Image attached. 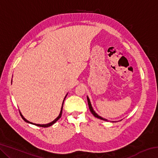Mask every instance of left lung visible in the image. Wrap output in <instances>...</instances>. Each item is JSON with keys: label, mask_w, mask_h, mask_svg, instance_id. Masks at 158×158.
Here are the masks:
<instances>
[{"label": "left lung", "mask_w": 158, "mask_h": 158, "mask_svg": "<svg viewBox=\"0 0 158 158\" xmlns=\"http://www.w3.org/2000/svg\"><path fill=\"white\" fill-rule=\"evenodd\" d=\"M87 100H88V105H89V109H90V112H91V113L93 114V115L94 116H95L96 118H100V119H102V120H104V121H106V120L105 119V118H102L101 116H99V115H98L97 114L95 113V111L93 110V107H92V106H91V104H90V100H89V98L87 97Z\"/></svg>", "instance_id": "1"}]
</instances>
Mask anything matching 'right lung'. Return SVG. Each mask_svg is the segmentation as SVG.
Masks as SVG:
<instances>
[{
    "label": "right lung",
    "instance_id": "obj_1",
    "mask_svg": "<svg viewBox=\"0 0 158 158\" xmlns=\"http://www.w3.org/2000/svg\"><path fill=\"white\" fill-rule=\"evenodd\" d=\"M66 97V96H65ZM65 99H64V100H65ZM64 100H63V102H64ZM62 111H63V106H62V108H61V110H60V114H59V116H58L56 118L54 121H53L52 122H51L50 123H48V124H46V125H40V124H35V123H31V122H29L28 121H27V120H26L24 117H23V116H22V114H21V113H20V115H21V118H22L24 120V121H26V122H27V123H31V124H34V125H37V126H39V127H49V126H51V125H52L53 123H55L56 122L58 119L60 118L61 117V115H62Z\"/></svg>",
    "mask_w": 158,
    "mask_h": 158
}]
</instances>
